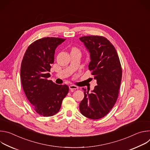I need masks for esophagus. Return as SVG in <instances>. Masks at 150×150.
<instances>
[{
	"label": "esophagus",
	"instance_id": "34e87169",
	"mask_svg": "<svg viewBox=\"0 0 150 150\" xmlns=\"http://www.w3.org/2000/svg\"><path fill=\"white\" fill-rule=\"evenodd\" d=\"M69 89H70V90H71V92H73V91H74L75 90H76V89L78 88V87L77 86H75V85H69Z\"/></svg>",
	"mask_w": 150,
	"mask_h": 150
}]
</instances>
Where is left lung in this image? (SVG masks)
Listing matches in <instances>:
<instances>
[{"instance_id":"8db88e82","label":"left lung","mask_w":150,"mask_h":150,"mask_svg":"<svg viewBox=\"0 0 150 150\" xmlns=\"http://www.w3.org/2000/svg\"><path fill=\"white\" fill-rule=\"evenodd\" d=\"M79 40L90 53L88 68L97 83L91 93L84 89L79 110L85 117L99 119L108 115L116 102L122 75L121 65L115 47L106 38L90 35Z\"/></svg>"}]
</instances>
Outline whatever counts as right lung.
Listing matches in <instances>:
<instances>
[{"instance_id":"1","label":"right lung","mask_w":150,"mask_h":150,"mask_svg":"<svg viewBox=\"0 0 150 150\" xmlns=\"http://www.w3.org/2000/svg\"><path fill=\"white\" fill-rule=\"evenodd\" d=\"M64 41L65 39L55 37L36 40L28 47L21 63L24 91L35 111L41 116H52L58 113L69 91L67 85H57L47 79L55 50Z\"/></svg>"}]
</instances>
